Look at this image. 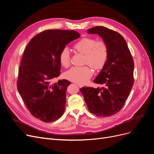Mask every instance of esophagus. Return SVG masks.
Returning a JSON list of instances; mask_svg holds the SVG:
<instances>
[{
    "label": "esophagus",
    "instance_id": "obj_1",
    "mask_svg": "<svg viewBox=\"0 0 154 154\" xmlns=\"http://www.w3.org/2000/svg\"><path fill=\"white\" fill-rule=\"evenodd\" d=\"M78 85V87H80V88H82V87H83V85H80V84H79V85Z\"/></svg>",
    "mask_w": 154,
    "mask_h": 154
}]
</instances>
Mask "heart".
I'll use <instances>...</instances> for the list:
<instances>
[{
  "instance_id": "1",
  "label": "heart",
  "mask_w": 154,
  "mask_h": 154,
  "mask_svg": "<svg viewBox=\"0 0 154 154\" xmlns=\"http://www.w3.org/2000/svg\"><path fill=\"white\" fill-rule=\"evenodd\" d=\"M77 52L84 54L83 62L89 65L95 70H100L106 63L109 57L108 48L103 41H97L92 37H85L78 40L73 45ZM59 62L64 67L70 65L69 51L63 48L59 54ZM92 75L89 66L74 67L64 73V78L72 82L83 85L87 82Z\"/></svg>"
}]
</instances>
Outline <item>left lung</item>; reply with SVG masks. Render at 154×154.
Returning a JSON list of instances; mask_svg holds the SVG:
<instances>
[{"label":"left lung","instance_id":"left-lung-1","mask_svg":"<svg viewBox=\"0 0 154 154\" xmlns=\"http://www.w3.org/2000/svg\"><path fill=\"white\" fill-rule=\"evenodd\" d=\"M97 34L108 48L109 57L105 66L94 82L104 87H82L80 91L91 113L109 117L122 109L134 84V63L123 37L118 32L103 26L87 30Z\"/></svg>","mask_w":154,"mask_h":154}]
</instances>
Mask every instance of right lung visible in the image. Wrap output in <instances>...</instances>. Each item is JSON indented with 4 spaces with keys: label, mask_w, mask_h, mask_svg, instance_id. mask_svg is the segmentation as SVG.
<instances>
[{
    "label": "right lung",
    "mask_w": 154,
    "mask_h": 154,
    "mask_svg": "<svg viewBox=\"0 0 154 154\" xmlns=\"http://www.w3.org/2000/svg\"><path fill=\"white\" fill-rule=\"evenodd\" d=\"M80 36L73 30H46L34 36L25 49L18 70V91L31 114L44 122H54L64 112L71 82H51L60 74L61 51Z\"/></svg>",
    "instance_id": "right-lung-1"
}]
</instances>
